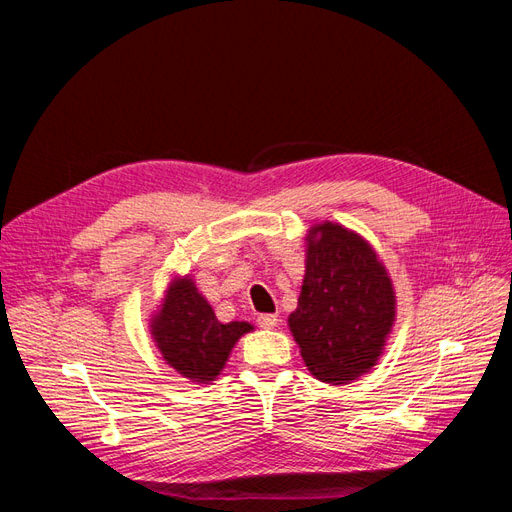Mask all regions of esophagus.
<instances>
[{"mask_svg":"<svg viewBox=\"0 0 512 512\" xmlns=\"http://www.w3.org/2000/svg\"><path fill=\"white\" fill-rule=\"evenodd\" d=\"M258 324L262 329H273V327H277V316L275 314H260Z\"/></svg>","mask_w":512,"mask_h":512,"instance_id":"esophagus-1","label":"esophagus"}]
</instances>
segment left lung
Listing matches in <instances>:
<instances>
[{
  "mask_svg": "<svg viewBox=\"0 0 512 512\" xmlns=\"http://www.w3.org/2000/svg\"><path fill=\"white\" fill-rule=\"evenodd\" d=\"M395 322V290L363 237L324 222L307 235L305 277L288 327L312 374L327 384L374 367Z\"/></svg>",
  "mask_w": 512,
  "mask_h": 512,
  "instance_id": "1",
  "label": "left lung"
}]
</instances>
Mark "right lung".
<instances>
[{
    "mask_svg": "<svg viewBox=\"0 0 512 512\" xmlns=\"http://www.w3.org/2000/svg\"><path fill=\"white\" fill-rule=\"evenodd\" d=\"M252 329L250 322L222 324L188 275L170 282L160 312L151 318L153 342L164 361L198 384L220 376L230 350Z\"/></svg>",
    "mask_w": 512,
    "mask_h": 512,
    "instance_id": "obj_1",
    "label": "right lung"
}]
</instances>
